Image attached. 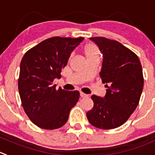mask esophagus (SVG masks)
<instances>
[{"mask_svg":"<svg viewBox=\"0 0 155 155\" xmlns=\"http://www.w3.org/2000/svg\"><path fill=\"white\" fill-rule=\"evenodd\" d=\"M80 96L82 97H87V96H88V94H85V93L80 91Z\"/></svg>","mask_w":155,"mask_h":155,"instance_id":"1","label":"esophagus"}]
</instances>
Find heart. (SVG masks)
I'll return each mask as SVG.
<instances>
[{
  "instance_id": "heart-1",
  "label": "heart",
  "mask_w": 155,
  "mask_h": 155,
  "mask_svg": "<svg viewBox=\"0 0 155 155\" xmlns=\"http://www.w3.org/2000/svg\"><path fill=\"white\" fill-rule=\"evenodd\" d=\"M82 52L86 58L87 61L90 60L99 59L101 57V52L97 45L94 44H87L82 48Z\"/></svg>"
}]
</instances>
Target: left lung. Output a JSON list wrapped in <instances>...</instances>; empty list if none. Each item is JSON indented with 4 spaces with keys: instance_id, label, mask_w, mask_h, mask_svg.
Returning <instances> with one entry per match:
<instances>
[{
    "instance_id": "obj_1",
    "label": "left lung",
    "mask_w": 155,
    "mask_h": 155,
    "mask_svg": "<svg viewBox=\"0 0 155 155\" xmlns=\"http://www.w3.org/2000/svg\"><path fill=\"white\" fill-rule=\"evenodd\" d=\"M90 39L103 54L100 77L107 89L104 97L91 96L94 106L87 112V118L97 128H117L139 104L144 85L142 65L137 55L119 41L104 37Z\"/></svg>"
}]
</instances>
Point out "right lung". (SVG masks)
<instances>
[{
    "instance_id": "right-lung-1",
    "label": "right lung",
    "mask_w": 155,
    "mask_h": 155,
    "mask_svg": "<svg viewBox=\"0 0 155 155\" xmlns=\"http://www.w3.org/2000/svg\"><path fill=\"white\" fill-rule=\"evenodd\" d=\"M83 38H50L29 49L20 63L18 88L22 107L30 120L45 130L63 127L77 103L78 91L56 89L71 52Z\"/></svg>"
}]
</instances>
